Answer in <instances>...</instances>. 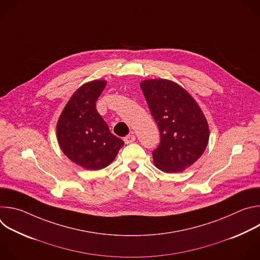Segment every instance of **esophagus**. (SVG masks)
Listing matches in <instances>:
<instances>
[{
	"label": "esophagus",
	"instance_id": "obj_1",
	"mask_svg": "<svg viewBox=\"0 0 260 260\" xmlns=\"http://www.w3.org/2000/svg\"><path fill=\"white\" fill-rule=\"evenodd\" d=\"M123 141H124L125 144H131V143H133V142L136 141V137H135L134 135H128V136H126V137L123 139Z\"/></svg>",
	"mask_w": 260,
	"mask_h": 260
}]
</instances>
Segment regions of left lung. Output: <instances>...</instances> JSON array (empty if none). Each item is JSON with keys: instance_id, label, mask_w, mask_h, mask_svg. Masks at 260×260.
Instances as JSON below:
<instances>
[{"instance_id": "8db88e82", "label": "left lung", "mask_w": 260, "mask_h": 260, "mask_svg": "<svg viewBox=\"0 0 260 260\" xmlns=\"http://www.w3.org/2000/svg\"><path fill=\"white\" fill-rule=\"evenodd\" d=\"M160 134L152 156L157 169L178 173L193 165L209 141V126L193 98L173 81L150 79L141 83Z\"/></svg>"}]
</instances>
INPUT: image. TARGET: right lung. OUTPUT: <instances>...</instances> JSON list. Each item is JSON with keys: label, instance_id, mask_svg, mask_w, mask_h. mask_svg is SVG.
Instances as JSON below:
<instances>
[{"label": "right lung", "instance_id": "right-lung-1", "mask_svg": "<svg viewBox=\"0 0 260 260\" xmlns=\"http://www.w3.org/2000/svg\"><path fill=\"white\" fill-rule=\"evenodd\" d=\"M106 81L82 85L72 95L58 119L56 134L69 159L87 170H101L116 157L124 142L112 135L95 109Z\"/></svg>", "mask_w": 260, "mask_h": 260}]
</instances>
